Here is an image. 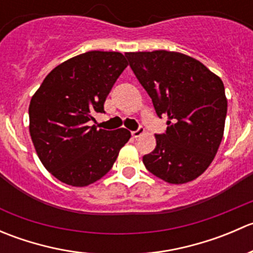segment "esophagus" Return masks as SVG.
I'll return each instance as SVG.
<instances>
[{
  "label": "esophagus",
  "mask_w": 253,
  "mask_h": 253,
  "mask_svg": "<svg viewBox=\"0 0 253 253\" xmlns=\"http://www.w3.org/2000/svg\"><path fill=\"white\" fill-rule=\"evenodd\" d=\"M143 133H144V128H143V127H139V128H137L136 131L131 132V134H132V137H133V138H137V137H139Z\"/></svg>",
  "instance_id": "1"
}]
</instances>
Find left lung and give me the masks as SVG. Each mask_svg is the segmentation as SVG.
I'll use <instances>...</instances> for the list:
<instances>
[{
	"instance_id": "left-lung-1",
	"label": "left lung",
	"mask_w": 253,
	"mask_h": 253,
	"mask_svg": "<svg viewBox=\"0 0 253 253\" xmlns=\"http://www.w3.org/2000/svg\"><path fill=\"white\" fill-rule=\"evenodd\" d=\"M129 67L150 96L165 133L143 157L149 172L169 183H185L206 171L224 134L228 101L221 79L187 55L158 50L126 52Z\"/></svg>"
}]
</instances>
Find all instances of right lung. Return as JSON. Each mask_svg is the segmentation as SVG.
I'll return each instance as SVG.
<instances>
[{"label":"right lung","instance_id":"1","mask_svg":"<svg viewBox=\"0 0 253 253\" xmlns=\"http://www.w3.org/2000/svg\"><path fill=\"white\" fill-rule=\"evenodd\" d=\"M120 52L89 51L53 68L33 95L29 131L38 157L56 178L83 187L108 174L131 132L89 126L104 111L112 85L127 67Z\"/></svg>","mask_w":253,"mask_h":253}]
</instances>
